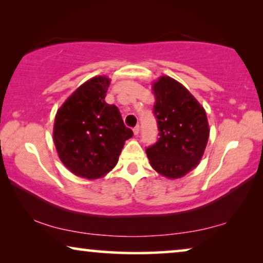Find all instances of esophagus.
Wrapping results in <instances>:
<instances>
[{
	"label": "esophagus",
	"mask_w": 263,
	"mask_h": 263,
	"mask_svg": "<svg viewBox=\"0 0 263 263\" xmlns=\"http://www.w3.org/2000/svg\"><path fill=\"white\" fill-rule=\"evenodd\" d=\"M133 132H134L135 135H138L140 133V125H136V127H134V129H133Z\"/></svg>",
	"instance_id": "1"
}]
</instances>
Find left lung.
Here are the masks:
<instances>
[{"instance_id": "left-lung-1", "label": "left lung", "mask_w": 263, "mask_h": 263, "mask_svg": "<svg viewBox=\"0 0 263 263\" xmlns=\"http://www.w3.org/2000/svg\"><path fill=\"white\" fill-rule=\"evenodd\" d=\"M159 139L147 147L151 166L158 174L181 178L199 165L207 146L210 127L206 111L182 84L161 77L153 85Z\"/></svg>"}]
</instances>
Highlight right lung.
I'll list each match as a JSON object with an SVG mask.
<instances>
[{"instance_id": "add662e5", "label": "right lung", "mask_w": 263, "mask_h": 263, "mask_svg": "<svg viewBox=\"0 0 263 263\" xmlns=\"http://www.w3.org/2000/svg\"><path fill=\"white\" fill-rule=\"evenodd\" d=\"M110 79L82 84L57 111L53 142L68 170L87 179L103 177L116 166L125 140L133 136L116 105L105 102Z\"/></svg>"}]
</instances>
